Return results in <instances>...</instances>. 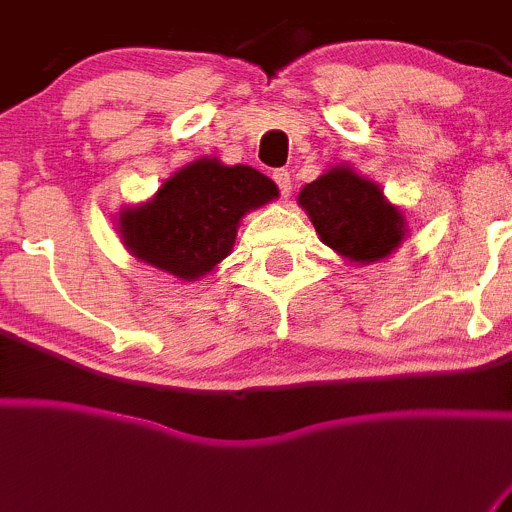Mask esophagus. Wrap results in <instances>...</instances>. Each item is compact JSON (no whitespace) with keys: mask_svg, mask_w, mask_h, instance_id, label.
I'll return each instance as SVG.
<instances>
[{"mask_svg":"<svg viewBox=\"0 0 512 512\" xmlns=\"http://www.w3.org/2000/svg\"><path fill=\"white\" fill-rule=\"evenodd\" d=\"M273 180H276V185H278L280 195L288 197V195H290V190H293V180H290V173H288V170H285V168L273 170Z\"/></svg>","mask_w":512,"mask_h":512,"instance_id":"34e87169","label":"esophagus"}]
</instances>
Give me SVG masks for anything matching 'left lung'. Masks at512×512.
<instances>
[{"instance_id":"1","label":"left lung","mask_w":512,"mask_h":512,"mask_svg":"<svg viewBox=\"0 0 512 512\" xmlns=\"http://www.w3.org/2000/svg\"><path fill=\"white\" fill-rule=\"evenodd\" d=\"M298 200L324 244L349 261H381L405 236L398 207L388 205L383 190L351 168L327 170L300 190Z\"/></svg>"}]
</instances>
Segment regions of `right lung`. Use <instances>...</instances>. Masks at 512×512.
I'll return each instance as SVG.
<instances>
[{
    "instance_id": "add662e5",
    "label": "right lung",
    "mask_w": 512,
    "mask_h": 512,
    "mask_svg": "<svg viewBox=\"0 0 512 512\" xmlns=\"http://www.w3.org/2000/svg\"><path fill=\"white\" fill-rule=\"evenodd\" d=\"M273 197L276 183L256 168L202 158L168 178L151 202L122 212L119 232L136 258L195 280L232 251L241 217Z\"/></svg>"
}]
</instances>
